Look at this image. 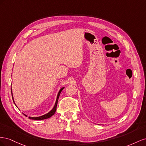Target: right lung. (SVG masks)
Listing matches in <instances>:
<instances>
[{
    "instance_id": "1",
    "label": "right lung",
    "mask_w": 146,
    "mask_h": 146,
    "mask_svg": "<svg viewBox=\"0 0 146 146\" xmlns=\"http://www.w3.org/2000/svg\"><path fill=\"white\" fill-rule=\"evenodd\" d=\"M64 89V87H62V88L59 90V92H58L57 95V98H56V103H55V104H54V107L52 108V109L51 111H49V112H48V113L45 114H44V115H43L38 116V117H30V116H29V119H33V120H41L46 119H48V118H49V117H51L52 115H54V114H55L56 111V108H57V105L58 99H59V95H60V93H61L62 90H63ZM11 92L12 98H13V102L15 103L14 98H13V92H12V89H11ZM23 114H24L25 116H26V117H27V115H26V114H24V113H23Z\"/></svg>"
}]
</instances>
